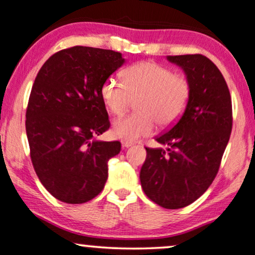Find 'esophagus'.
<instances>
[{"label":"esophagus","mask_w":255,"mask_h":255,"mask_svg":"<svg viewBox=\"0 0 255 255\" xmlns=\"http://www.w3.org/2000/svg\"><path fill=\"white\" fill-rule=\"evenodd\" d=\"M133 142H130V141H122V147L123 149H128V147H130V146H133Z\"/></svg>","instance_id":"obj_1"}]
</instances>
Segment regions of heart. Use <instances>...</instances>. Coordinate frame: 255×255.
Instances as JSON below:
<instances>
[{
    "label": "heart",
    "mask_w": 255,
    "mask_h": 255,
    "mask_svg": "<svg viewBox=\"0 0 255 255\" xmlns=\"http://www.w3.org/2000/svg\"><path fill=\"white\" fill-rule=\"evenodd\" d=\"M123 83L109 77L100 88V97L114 116H122L135 100L138 113L114 123L113 133L122 140H136L151 135L156 128H168L185 114L192 86L184 75L155 61H141L122 72Z\"/></svg>",
    "instance_id": "heart-1"
}]
</instances>
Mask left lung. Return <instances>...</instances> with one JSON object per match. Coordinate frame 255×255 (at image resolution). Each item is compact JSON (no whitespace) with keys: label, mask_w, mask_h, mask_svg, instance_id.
<instances>
[{"label":"left lung","mask_w":255,"mask_h":255,"mask_svg":"<svg viewBox=\"0 0 255 255\" xmlns=\"http://www.w3.org/2000/svg\"><path fill=\"white\" fill-rule=\"evenodd\" d=\"M192 86L185 114L156 140L168 149H146L140 170L145 195L156 205L178 209L191 205L217 177L232 129V104L225 78L202 54L168 57Z\"/></svg>","instance_id":"obj_1"}]
</instances>
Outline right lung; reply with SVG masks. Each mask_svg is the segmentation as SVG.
Here are the masks:
<instances>
[{"instance_id":"obj_1","label":"right lung","mask_w":255,"mask_h":255,"mask_svg":"<svg viewBox=\"0 0 255 255\" xmlns=\"http://www.w3.org/2000/svg\"><path fill=\"white\" fill-rule=\"evenodd\" d=\"M123 63L115 50L75 46L54 53L35 78L25 121L30 157L42 185L61 202L99 195L108 161L121 151L120 141L96 136L110 128L100 88Z\"/></svg>"}]
</instances>
